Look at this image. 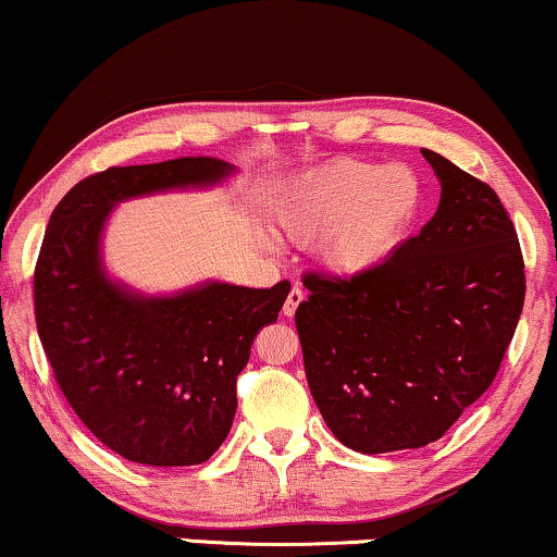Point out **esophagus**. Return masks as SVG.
<instances>
[{"instance_id":"34e87169","label":"esophagus","mask_w":557,"mask_h":557,"mask_svg":"<svg viewBox=\"0 0 557 557\" xmlns=\"http://www.w3.org/2000/svg\"><path fill=\"white\" fill-rule=\"evenodd\" d=\"M304 298H306V294L301 292V288H298V286H294V288H292V292H288V298H286V304H284V311H281V313H284V317H288V319H292V317H294V313H296V309H298V306H301V304H304Z\"/></svg>"}]
</instances>
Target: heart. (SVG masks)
<instances>
[{"label":"heart","mask_w":557,"mask_h":557,"mask_svg":"<svg viewBox=\"0 0 557 557\" xmlns=\"http://www.w3.org/2000/svg\"><path fill=\"white\" fill-rule=\"evenodd\" d=\"M422 211L424 185L414 168L344 158L288 183L271 221L292 244H313L329 276L361 278L409 244Z\"/></svg>","instance_id":"heart-1"}]
</instances>
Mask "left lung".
<instances>
[{"mask_svg":"<svg viewBox=\"0 0 557 557\" xmlns=\"http://www.w3.org/2000/svg\"><path fill=\"white\" fill-rule=\"evenodd\" d=\"M422 156L442 188L432 221L369 276L309 273L296 309L311 397L361 455L440 440L493 384L525 301L518 233L495 190Z\"/></svg>","mask_w":557,"mask_h":557,"instance_id":"8db88e82","label":"left lung"}]
</instances>
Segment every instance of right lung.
<instances>
[{"instance_id":"add662e5","label":"right lung","mask_w":557,"mask_h":557,"mask_svg":"<svg viewBox=\"0 0 557 557\" xmlns=\"http://www.w3.org/2000/svg\"><path fill=\"white\" fill-rule=\"evenodd\" d=\"M236 165L178 158L110 168L54 208L35 269V317L64 397L112 453L150 467L211 457L236 414V376L259 329L278 319L292 284L200 281L145 294L112 276L102 238L125 200L219 188Z\"/></svg>"}]
</instances>
